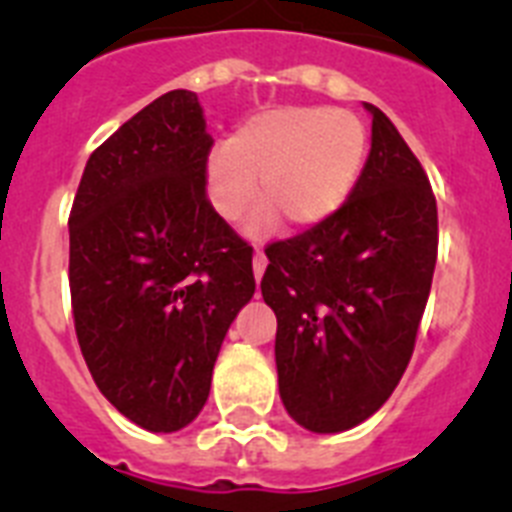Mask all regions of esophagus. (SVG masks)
<instances>
[{"mask_svg": "<svg viewBox=\"0 0 512 512\" xmlns=\"http://www.w3.org/2000/svg\"><path fill=\"white\" fill-rule=\"evenodd\" d=\"M266 253L264 251H256L253 253V277H256V282H259L261 277H264V271H266Z\"/></svg>", "mask_w": 512, "mask_h": 512, "instance_id": "obj_1", "label": "esophagus"}]
</instances>
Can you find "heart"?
I'll return each mask as SVG.
<instances>
[{
    "label": "heart",
    "instance_id": "1",
    "mask_svg": "<svg viewBox=\"0 0 512 512\" xmlns=\"http://www.w3.org/2000/svg\"><path fill=\"white\" fill-rule=\"evenodd\" d=\"M369 153L359 115L330 107H277L235 130L228 148L212 153L207 192L225 220H241L261 192L292 228H315L354 192ZM264 210L253 233L274 223Z\"/></svg>",
    "mask_w": 512,
    "mask_h": 512
}]
</instances>
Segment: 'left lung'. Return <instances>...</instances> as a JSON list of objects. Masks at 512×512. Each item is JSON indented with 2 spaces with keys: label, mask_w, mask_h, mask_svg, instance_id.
I'll return each mask as SVG.
<instances>
[{
  "label": "left lung",
  "mask_w": 512,
  "mask_h": 512,
  "mask_svg": "<svg viewBox=\"0 0 512 512\" xmlns=\"http://www.w3.org/2000/svg\"><path fill=\"white\" fill-rule=\"evenodd\" d=\"M366 110L372 151L346 205L266 248L261 295L277 315L279 395L312 433L348 431L395 392L436 269L431 182L390 117Z\"/></svg>",
  "instance_id": "obj_1"
}]
</instances>
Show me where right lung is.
Returning <instances> with one entry per match:
<instances>
[{
	"instance_id": "right-lung-1",
	"label": "right lung",
	"mask_w": 512,
	"mask_h": 512,
	"mask_svg": "<svg viewBox=\"0 0 512 512\" xmlns=\"http://www.w3.org/2000/svg\"><path fill=\"white\" fill-rule=\"evenodd\" d=\"M197 94H161L89 156L69 215V287L99 392L135 425L179 431L253 297V248L207 200Z\"/></svg>"
}]
</instances>
